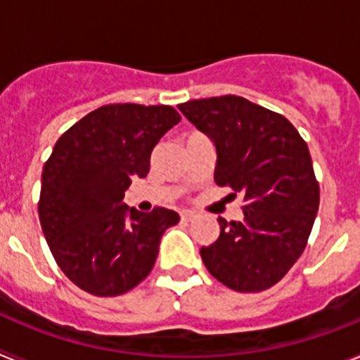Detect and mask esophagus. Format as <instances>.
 <instances>
[{"label":"esophagus","mask_w":360,"mask_h":360,"mask_svg":"<svg viewBox=\"0 0 360 360\" xmlns=\"http://www.w3.org/2000/svg\"><path fill=\"white\" fill-rule=\"evenodd\" d=\"M196 216V212L193 211H180V218L186 219V221H189V219H193Z\"/></svg>","instance_id":"34e87169"}]
</instances>
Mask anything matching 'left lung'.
<instances>
[{"label":"left lung","mask_w":360,"mask_h":360,"mask_svg":"<svg viewBox=\"0 0 360 360\" xmlns=\"http://www.w3.org/2000/svg\"><path fill=\"white\" fill-rule=\"evenodd\" d=\"M178 110L214 142V182L243 195L245 218H218V240L200 250L203 265L236 292L274 287L303 254L319 209L307 142L281 113L236 95Z\"/></svg>","instance_id":"1"}]
</instances>
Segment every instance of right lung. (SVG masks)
Segmentation results:
<instances>
[{"mask_svg": "<svg viewBox=\"0 0 360 360\" xmlns=\"http://www.w3.org/2000/svg\"><path fill=\"white\" fill-rule=\"evenodd\" d=\"M182 117L173 106L106 104L59 136L44 162L37 211L46 243L66 278L88 294L113 297L144 281L160 238L180 216L122 202L131 178Z\"/></svg>", "mask_w": 360, "mask_h": 360, "instance_id": "add662e5", "label": "right lung"}]
</instances>
